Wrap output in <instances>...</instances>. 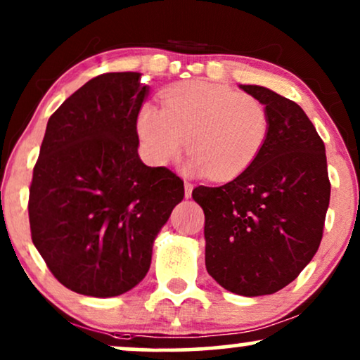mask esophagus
Listing matches in <instances>:
<instances>
[{
	"instance_id": "obj_1",
	"label": "esophagus",
	"mask_w": 360,
	"mask_h": 360,
	"mask_svg": "<svg viewBox=\"0 0 360 360\" xmlns=\"http://www.w3.org/2000/svg\"><path fill=\"white\" fill-rule=\"evenodd\" d=\"M185 198H190L191 197V191H193V184H190V181H185Z\"/></svg>"
}]
</instances>
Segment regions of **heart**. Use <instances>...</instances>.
Returning a JSON list of instances; mask_svg holds the SVG:
<instances>
[{
	"label": "heart",
	"instance_id": "1",
	"mask_svg": "<svg viewBox=\"0 0 360 360\" xmlns=\"http://www.w3.org/2000/svg\"><path fill=\"white\" fill-rule=\"evenodd\" d=\"M137 135L148 160L167 165L181 152L190 174L226 180L255 163L269 137L264 104L225 84L191 81L163 94V109L146 102L137 114Z\"/></svg>",
	"mask_w": 360,
	"mask_h": 360
}]
</instances>
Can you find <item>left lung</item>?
Returning a JSON list of instances; mask_svg holds the SVG:
<instances>
[{
  "label": "left lung",
  "mask_w": 360,
  "mask_h": 360,
  "mask_svg": "<svg viewBox=\"0 0 360 360\" xmlns=\"http://www.w3.org/2000/svg\"><path fill=\"white\" fill-rule=\"evenodd\" d=\"M241 91L269 114L255 163L221 186H197L205 213V264L226 291L255 297L288 286L319 248L330 184L326 147L296 102L263 86Z\"/></svg>",
  "instance_id": "obj_1"
}]
</instances>
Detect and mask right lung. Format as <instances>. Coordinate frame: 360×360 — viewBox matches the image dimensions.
Instances as JSON below:
<instances>
[{
    "mask_svg": "<svg viewBox=\"0 0 360 360\" xmlns=\"http://www.w3.org/2000/svg\"><path fill=\"white\" fill-rule=\"evenodd\" d=\"M109 72L51 115L30 188L36 250L68 289L114 297L146 278L153 241L184 200V181L139 157L137 114L150 87Z\"/></svg>",
    "mask_w": 360,
    "mask_h": 360,
    "instance_id": "right-lung-1",
    "label": "right lung"
}]
</instances>
